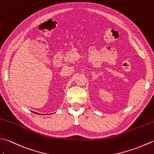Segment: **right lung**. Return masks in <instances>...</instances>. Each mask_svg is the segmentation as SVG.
Listing matches in <instances>:
<instances>
[{"instance_id":"obj_1","label":"right lung","mask_w":154,"mask_h":154,"mask_svg":"<svg viewBox=\"0 0 154 154\" xmlns=\"http://www.w3.org/2000/svg\"><path fill=\"white\" fill-rule=\"evenodd\" d=\"M33 112V111H32ZM34 112V113H35V114H38V115H41V114H39V113H37V112Z\"/></svg>"}]
</instances>
